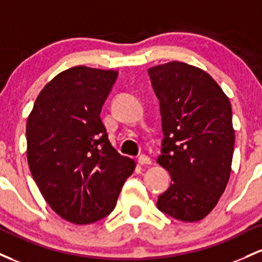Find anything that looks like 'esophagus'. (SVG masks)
Wrapping results in <instances>:
<instances>
[{
    "label": "esophagus",
    "instance_id": "obj_1",
    "mask_svg": "<svg viewBox=\"0 0 262 262\" xmlns=\"http://www.w3.org/2000/svg\"><path fill=\"white\" fill-rule=\"evenodd\" d=\"M139 163L141 166H143V164H152V160L148 157V156L141 155L139 157Z\"/></svg>",
    "mask_w": 262,
    "mask_h": 262
}]
</instances>
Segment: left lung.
Masks as SVG:
<instances>
[{"instance_id":"obj_1","label":"left lung","mask_w":262,"mask_h":262,"mask_svg":"<svg viewBox=\"0 0 262 262\" xmlns=\"http://www.w3.org/2000/svg\"><path fill=\"white\" fill-rule=\"evenodd\" d=\"M160 100L162 155L172 183L157 208L181 222H199L224 193L235 145L229 98L201 68L169 61L148 69Z\"/></svg>"}]
</instances>
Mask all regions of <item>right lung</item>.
Here are the masks:
<instances>
[{"mask_svg": "<svg viewBox=\"0 0 262 262\" xmlns=\"http://www.w3.org/2000/svg\"><path fill=\"white\" fill-rule=\"evenodd\" d=\"M117 70L78 66L52 79L27 120V160L43 198L58 215L92 224L115 208L136 163L121 156L100 119Z\"/></svg>", "mask_w": 262, "mask_h": 262, "instance_id": "right-lung-1", "label": "right lung"}]
</instances>
